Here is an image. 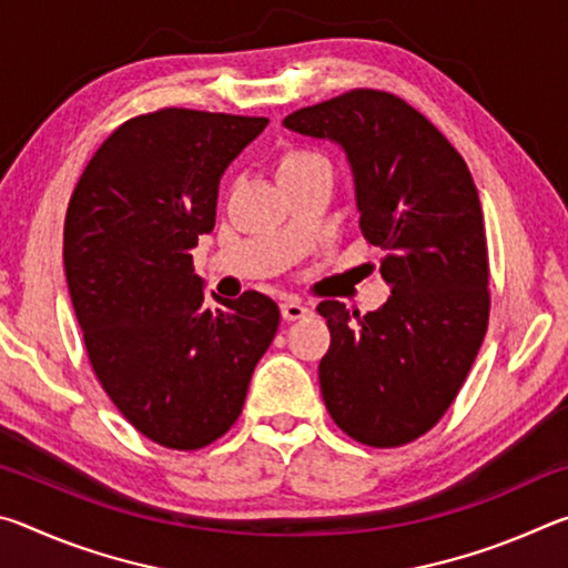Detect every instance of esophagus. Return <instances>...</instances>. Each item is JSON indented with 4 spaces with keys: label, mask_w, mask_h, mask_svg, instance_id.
Returning <instances> with one entry per match:
<instances>
[{
    "label": "esophagus",
    "mask_w": 568,
    "mask_h": 568,
    "mask_svg": "<svg viewBox=\"0 0 568 568\" xmlns=\"http://www.w3.org/2000/svg\"><path fill=\"white\" fill-rule=\"evenodd\" d=\"M307 313H311V307H307V305L301 303V301H285V303L281 305V315H283V321H287V323L301 321V318H305Z\"/></svg>",
    "instance_id": "esophagus-1"
}]
</instances>
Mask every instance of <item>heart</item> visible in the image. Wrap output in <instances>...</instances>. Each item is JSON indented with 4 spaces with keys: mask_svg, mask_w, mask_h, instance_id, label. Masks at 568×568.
<instances>
[{
    "mask_svg": "<svg viewBox=\"0 0 568 568\" xmlns=\"http://www.w3.org/2000/svg\"><path fill=\"white\" fill-rule=\"evenodd\" d=\"M273 170L285 190H295L313 178H333V160L318 148L285 145L275 152Z\"/></svg>",
    "mask_w": 568,
    "mask_h": 568,
    "instance_id": "heart-1",
    "label": "heart"
}]
</instances>
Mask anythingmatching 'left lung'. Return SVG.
Instances as JSON below:
<instances>
[{"label": "left lung", "instance_id": "obj_1", "mask_svg": "<svg viewBox=\"0 0 568 568\" xmlns=\"http://www.w3.org/2000/svg\"><path fill=\"white\" fill-rule=\"evenodd\" d=\"M287 130L348 152L365 243L381 250L390 297L361 315L323 301L331 348L321 393L343 434L396 448L456 400L491 313L484 210L458 150L406 100L348 90L295 110Z\"/></svg>", "mask_w": 568, "mask_h": 568}]
</instances>
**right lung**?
Here are the masks:
<instances>
[{
  "label": "right lung",
  "instance_id": "add662e5",
  "mask_svg": "<svg viewBox=\"0 0 568 568\" xmlns=\"http://www.w3.org/2000/svg\"><path fill=\"white\" fill-rule=\"evenodd\" d=\"M267 118L162 108L122 122L64 217V273L84 348L142 436L197 450L225 436L281 311L247 291L210 307L190 250L213 233L217 187Z\"/></svg>",
  "mask_w": 568,
  "mask_h": 568
}]
</instances>
